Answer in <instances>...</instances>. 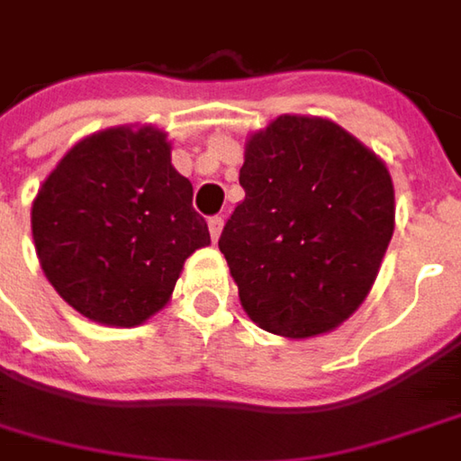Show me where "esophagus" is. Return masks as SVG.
<instances>
[{
  "label": "esophagus",
  "instance_id": "1",
  "mask_svg": "<svg viewBox=\"0 0 461 461\" xmlns=\"http://www.w3.org/2000/svg\"><path fill=\"white\" fill-rule=\"evenodd\" d=\"M221 230H224V219H221V216H211V219H208V231H211V240H219Z\"/></svg>",
  "mask_w": 461,
  "mask_h": 461
}]
</instances>
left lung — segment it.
<instances>
[{"label":"left lung","instance_id":"1","mask_svg":"<svg viewBox=\"0 0 461 461\" xmlns=\"http://www.w3.org/2000/svg\"><path fill=\"white\" fill-rule=\"evenodd\" d=\"M240 185L219 250L250 321L289 339L337 329L392 242L386 164L331 120L285 114L250 135Z\"/></svg>","mask_w":461,"mask_h":461}]
</instances>
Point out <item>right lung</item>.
<instances>
[{"label": "right lung", "instance_id": "obj_1", "mask_svg": "<svg viewBox=\"0 0 461 461\" xmlns=\"http://www.w3.org/2000/svg\"><path fill=\"white\" fill-rule=\"evenodd\" d=\"M31 230L59 297L122 329L161 311L185 260L211 245L193 185L172 167L167 132L150 124L75 143L39 187Z\"/></svg>", "mask_w": 461, "mask_h": 461}]
</instances>
